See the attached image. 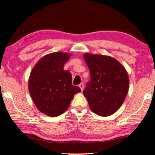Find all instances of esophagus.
Returning a JSON list of instances; mask_svg holds the SVG:
<instances>
[{
    "label": "esophagus",
    "mask_w": 155,
    "mask_h": 155,
    "mask_svg": "<svg viewBox=\"0 0 155 155\" xmlns=\"http://www.w3.org/2000/svg\"><path fill=\"white\" fill-rule=\"evenodd\" d=\"M78 87H79L81 88V91H83V89H84V85H83V83H82L79 84V85H78Z\"/></svg>",
    "instance_id": "esophagus-1"
}]
</instances>
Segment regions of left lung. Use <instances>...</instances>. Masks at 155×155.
<instances>
[{
  "label": "left lung",
  "mask_w": 155,
  "mask_h": 155,
  "mask_svg": "<svg viewBox=\"0 0 155 155\" xmlns=\"http://www.w3.org/2000/svg\"><path fill=\"white\" fill-rule=\"evenodd\" d=\"M90 73L83 94L91 111L109 116L124 103L129 87L127 70L114 57L86 53L83 55Z\"/></svg>",
  "instance_id": "obj_1"
}]
</instances>
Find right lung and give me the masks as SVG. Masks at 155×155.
Instances as JSON below:
<instances>
[{"label": "right lung", "mask_w": 155, "mask_h": 155, "mask_svg": "<svg viewBox=\"0 0 155 155\" xmlns=\"http://www.w3.org/2000/svg\"><path fill=\"white\" fill-rule=\"evenodd\" d=\"M72 54L62 52L51 53L39 60L31 72L28 91L40 111L51 117L66 111L74 94L81 89L72 85V74L64 70Z\"/></svg>", "instance_id": "add662e5"}]
</instances>
